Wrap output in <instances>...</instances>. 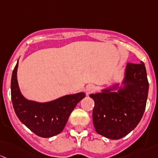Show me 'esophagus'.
<instances>
[{
	"instance_id": "esophagus-1",
	"label": "esophagus",
	"mask_w": 158,
	"mask_h": 158,
	"mask_svg": "<svg viewBox=\"0 0 158 158\" xmlns=\"http://www.w3.org/2000/svg\"><path fill=\"white\" fill-rule=\"evenodd\" d=\"M95 91V86L94 84H88L86 87V94L89 95V94H92Z\"/></svg>"
}]
</instances>
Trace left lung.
<instances>
[{
  "instance_id": "8db88e82",
  "label": "left lung",
  "mask_w": 158,
  "mask_h": 158,
  "mask_svg": "<svg viewBox=\"0 0 158 158\" xmlns=\"http://www.w3.org/2000/svg\"><path fill=\"white\" fill-rule=\"evenodd\" d=\"M148 88L144 63H128L121 86L114 84L90 95L94 100L93 123L96 131L114 140L127 135L142 118Z\"/></svg>"
}]
</instances>
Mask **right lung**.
<instances>
[{
	"label": "right lung",
	"instance_id": "obj_1",
	"mask_svg": "<svg viewBox=\"0 0 158 158\" xmlns=\"http://www.w3.org/2000/svg\"><path fill=\"white\" fill-rule=\"evenodd\" d=\"M18 61L11 77V100L21 123L36 135L50 138L62 131L77 104L85 97L84 92L63 96L45 103L27 100L23 96L17 81Z\"/></svg>",
	"mask_w": 158,
	"mask_h": 158
}]
</instances>
